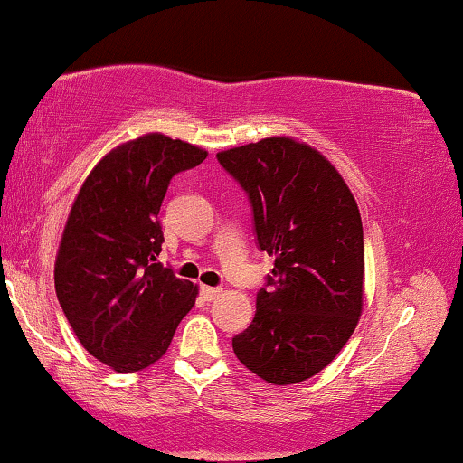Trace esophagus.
<instances>
[{
    "instance_id": "1",
    "label": "esophagus",
    "mask_w": 463,
    "mask_h": 463,
    "mask_svg": "<svg viewBox=\"0 0 463 463\" xmlns=\"http://www.w3.org/2000/svg\"><path fill=\"white\" fill-rule=\"evenodd\" d=\"M221 294V288H211V286H203V297L204 300H215Z\"/></svg>"
}]
</instances>
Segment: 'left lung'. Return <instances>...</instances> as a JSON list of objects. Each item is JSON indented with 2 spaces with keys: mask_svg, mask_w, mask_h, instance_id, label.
<instances>
[{
  "mask_svg": "<svg viewBox=\"0 0 463 463\" xmlns=\"http://www.w3.org/2000/svg\"><path fill=\"white\" fill-rule=\"evenodd\" d=\"M217 160L244 187L257 242L276 259L233 353L269 384H297L332 364L364 311L359 206L336 166L294 137H265Z\"/></svg>",
  "mask_w": 463,
  "mask_h": 463,
  "instance_id": "1",
  "label": "left lung"
}]
</instances>
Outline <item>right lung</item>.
Listing matches in <instances>:
<instances>
[{
    "instance_id": "1",
    "label": "right lung",
    "mask_w": 463,
    "mask_h": 463,
    "mask_svg": "<svg viewBox=\"0 0 463 463\" xmlns=\"http://www.w3.org/2000/svg\"><path fill=\"white\" fill-rule=\"evenodd\" d=\"M209 152L163 133L117 146L79 190L60 240L53 281L87 353L118 373L150 367L169 348L198 286L156 260L160 204L171 177Z\"/></svg>"
}]
</instances>
